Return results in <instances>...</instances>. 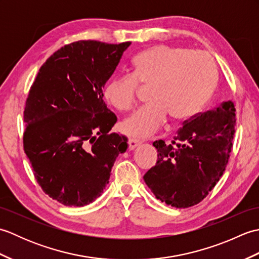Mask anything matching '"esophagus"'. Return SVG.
Masks as SVG:
<instances>
[{
  "label": "esophagus",
  "instance_id": "34e87169",
  "mask_svg": "<svg viewBox=\"0 0 259 259\" xmlns=\"http://www.w3.org/2000/svg\"><path fill=\"white\" fill-rule=\"evenodd\" d=\"M128 144H129V150H134V149H136L137 147L140 146L141 142H140V141H138V140L134 139V138H129V140H128Z\"/></svg>",
  "mask_w": 259,
  "mask_h": 259
}]
</instances>
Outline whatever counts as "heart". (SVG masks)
Instances as JSON below:
<instances>
[{"label": "heart", "mask_w": 259, "mask_h": 259, "mask_svg": "<svg viewBox=\"0 0 259 259\" xmlns=\"http://www.w3.org/2000/svg\"><path fill=\"white\" fill-rule=\"evenodd\" d=\"M133 73L112 76L104 85V99L118 110H128L137 83L149 84L148 102L124 118L120 128L136 138H146L163 122L184 121L198 113L216 89L218 71L208 54L187 48L158 46L135 57Z\"/></svg>", "instance_id": "obj_1"}]
</instances>
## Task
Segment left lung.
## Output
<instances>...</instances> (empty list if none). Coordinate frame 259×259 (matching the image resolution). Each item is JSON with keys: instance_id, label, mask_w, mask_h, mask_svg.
<instances>
[{"instance_id": "left-lung-1", "label": "left lung", "mask_w": 259, "mask_h": 259, "mask_svg": "<svg viewBox=\"0 0 259 259\" xmlns=\"http://www.w3.org/2000/svg\"><path fill=\"white\" fill-rule=\"evenodd\" d=\"M235 124V107L228 101L186 121L171 144L153 142L157 163L144 180L157 199L176 208L199 203L227 166Z\"/></svg>"}]
</instances>
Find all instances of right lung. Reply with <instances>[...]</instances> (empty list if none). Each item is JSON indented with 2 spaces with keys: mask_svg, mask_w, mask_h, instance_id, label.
I'll return each instance as SVG.
<instances>
[{
  "mask_svg": "<svg viewBox=\"0 0 259 259\" xmlns=\"http://www.w3.org/2000/svg\"><path fill=\"white\" fill-rule=\"evenodd\" d=\"M131 42L78 41L38 70L24 109V151L43 191L64 206L100 197L128 138L110 133L117 117L102 89Z\"/></svg>",
  "mask_w": 259,
  "mask_h": 259,
  "instance_id": "1",
  "label": "right lung"
}]
</instances>
